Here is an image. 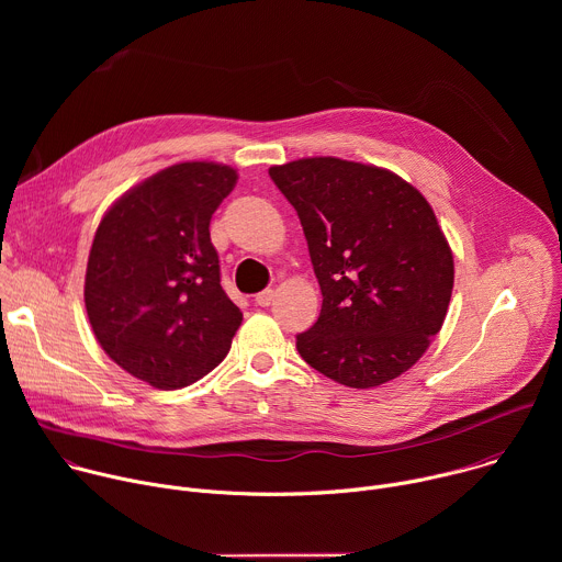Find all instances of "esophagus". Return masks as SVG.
Segmentation results:
<instances>
[{
	"mask_svg": "<svg viewBox=\"0 0 562 562\" xmlns=\"http://www.w3.org/2000/svg\"><path fill=\"white\" fill-rule=\"evenodd\" d=\"M273 295H276L273 289H265V291H260V293L256 295V304H258V306H269V304L273 302Z\"/></svg>",
	"mask_w": 562,
	"mask_h": 562,
	"instance_id": "esophagus-1",
	"label": "esophagus"
}]
</instances>
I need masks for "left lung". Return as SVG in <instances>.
Returning <instances> with one entry per match:
<instances>
[{
    "instance_id": "8db88e82",
    "label": "left lung",
    "mask_w": 562,
    "mask_h": 562,
    "mask_svg": "<svg viewBox=\"0 0 562 562\" xmlns=\"http://www.w3.org/2000/svg\"><path fill=\"white\" fill-rule=\"evenodd\" d=\"M297 211L323 291L317 323L295 338L315 371L353 386L412 369L440 331L453 256L434 209L403 178L338 157L271 167Z\"/></svg>"
}]
</instances>
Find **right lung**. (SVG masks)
Listing matches in <instances>:
<instances>
[{
	"label": "right lung",
	"instance_id": "obj_1",
	"mask_svg": "<svg viewBox=\"0 0 562 562\" xmlns=\"http://www.w3.org/2000/svg\"><path fill=\"white\" fill-rule=\"evenodd\" d=\"M235 182L224 165H173L126 191L98 226L85 282L93 334L111 360L155 389L206 375L243 325L209 233Z\"/></svg>",
	"mask_w": 562,
	"mask_h": 562
}]
</instances>
